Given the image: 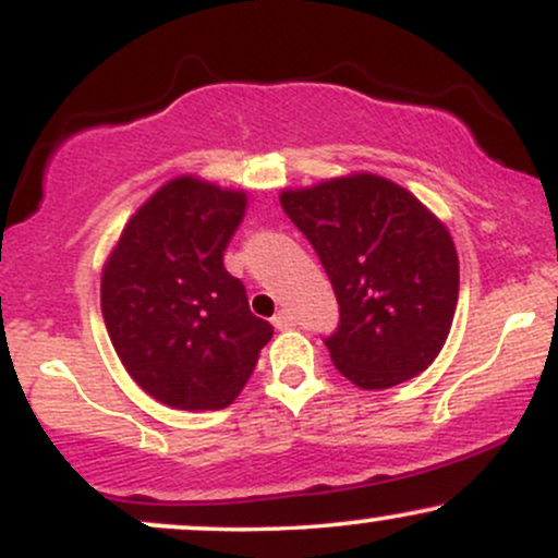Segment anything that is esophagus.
<instances>
[{"mask_svg": "<svg viewBox=\"0 0 558 558\" xmlns=\"http://www.w3.org/2000/svg\"><path fill=\"white\" fill-rule=\"evenodd\" d=\"M272 325H275V328H278V330H291L293 325H296V317H293L288 310H280L278 315L272 317Z\"/></svg>", "mask_w": 558, "mask_h": 558, "instance_id": "34e87169", "label": "esophagus"}]
</instances>
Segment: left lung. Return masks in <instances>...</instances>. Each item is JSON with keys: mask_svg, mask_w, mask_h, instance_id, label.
Wrapping results in <instances>:
<instances>
[{"mask_svg": "<svg viewBox=\"0 0 558 558\" xmlns=\"http://www.w3.org/2000/svg\"><path fill=\"white\" fill-rule=\"evenodd\" d=\"M280 204L315 246L341 306L325 341L338 373L364 390L425 373L459 299L457 246L440 217L375 172L283 189Z\"/></svg>", "mask_w": 558, "mask_h": 558, "instance_id": "1", "label": "left lung"}]
</instances>
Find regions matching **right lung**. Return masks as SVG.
Segmentation results:
<instances>
[{"mask_svg": "<svg viewBox=\"0 0 558 558\" xmlns=\"http://www.w3.org/2000/svg\"><path fill=\"white\" fill-rule=\"evenodd\" d=\"M246 191L175 175L125 222L101 270V315L125 373L172 409H222L257 367L272 325L222 265Z\"/></svg>", "mask_w": 558, "mask_h": 558, "instance_id": "1", "label": "right lung"}]
</instances>
